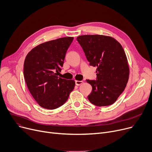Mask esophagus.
Returning <instances> with one entry per match:
<instances>
[{
    "mask_svg": "<svg viewBox=\"0 0 152 152\" xmlns=\"http://www.w3.org/2000/svg\"><path fill=\"white\" fill-rule=\"evenodd\" d=\"M82 83H83V82H82V81H78V80L75 81V85H77V86L80 85Z\"/></svg>",
    "mask_w": 152,
    "mask_h": 152,
    "instance_id": "esophagus-1",
    "label": "esophagus"
}]
</instances>
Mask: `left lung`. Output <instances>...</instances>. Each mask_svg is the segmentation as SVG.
Masks as SVG:
<instances>
[{
    "label": "left lung",
    "mask_w": 152,
    "mask_h": 152,
    "mask_svg": "<svg viewBox=\"0 0 152 152\" xmlns=\"http://www.w3.org/2000/svg\"><path fill=\"white\" fill-rule=\"evenodd\" d=\"M77 40L90 66L97 67L96 80H86L92 86L88 96L97 106L113 104L124 90L129 68L123 48L113 38L103 35H82Z\"/></svg>",
    "instance_id": "1"
}]
</instances>
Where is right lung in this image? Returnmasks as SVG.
I'll return each mask as SVG.
<instances>
[{"instance_id": "1", "label": "right lung", "mask_w": 152, "mask_h": 152, "mask_svg": "<svg viewBox=\"0 0 152 152\" xmlns=\"http://www.w3.org/2000/svg\"><path fill=\"white\" fill-rule=\"evenodd\" d=\"M73 39L65 37L44 42L26 57L23 75L27 87L36 102L45 109L54 110L63 105L74 88V80L57 76Z\"/></svg>"}]
</instances>
